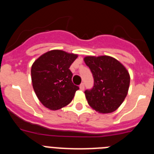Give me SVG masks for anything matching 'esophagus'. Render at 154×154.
Here are the masks:
<instances>
[{"mask_svg":"<svg viewBox=\"0 0 154 154\" xmlns=\"http://www.w3.org/2000/svg\"><path fill=\"white\" fill-rule=\"evenodd\" d=\"M84 88H85V86H84V84L82 83L81 85H79V89H81V90H84Z\"/></svg>","mask_w":154,"mask_h":154,"instance_id":"1","label":"esophagus"}]
</instances>
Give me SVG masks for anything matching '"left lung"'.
<instances>
[{
  "label": "left lung",
  "instance_id": "obj_1",
  "mask_svg": "<svg viewBox=\"0 0 154 154\" xmlns=\"http://www.w3.org/2000/svg\"><path fill=\"white\" fill-rule=\"evenodd\" d=\"M84 62L94 78L93 88L85 92L89 105L99 113L116 111L127 96L130 82L127 69L108 55L85 56Z\"/></svg>",
  "mask_w": 154,
  "mask_h": 154
}]
</instances>
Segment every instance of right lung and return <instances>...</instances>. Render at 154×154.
I'll use <instances>...</instances> for the list:
<instances>
[{
  "label": "right lung",
  "mask_w": 154,
  "mask_h": 154,
  "mask_svg": "<svg viewBox=\"0 0 154 154\" xmlns=\"http://www.w3.org/2000/svg\"><path fill=\"white\" fill-rule=\"evenodd\" d=\"M78 55L62 50H51L41 55L31 66L34 91L42 105L58 110L72 102L79 88L72 82L69 67Z\"/></svg>",
  "instance_id": "obj_1"
}]
</instances>
